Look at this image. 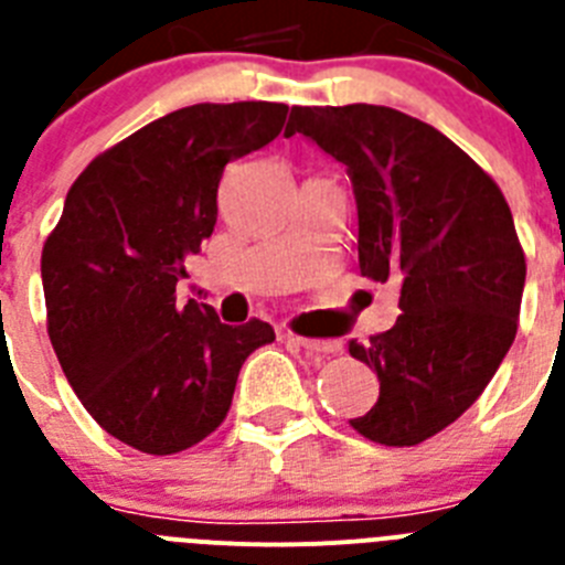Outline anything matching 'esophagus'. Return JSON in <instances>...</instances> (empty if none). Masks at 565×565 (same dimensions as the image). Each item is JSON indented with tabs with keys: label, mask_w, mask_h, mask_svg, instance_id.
<instances>
[{
	"label": "esophagus",
	"mask_w": 565,
	"mask_h": 565,
	"mask_svg": "<svg viewBox=\"0 0 565 565\" xmlns=\"http://www.w3.org/2000/svg\"><path fill=\"white\" fill-rule=\"evenodd\" d=\"M289 341L298 343L301 350L321 352V355H338L341 352V341H332V338H303V335H289Z\"/></svg>",
	"instance_id": "1"
}]
</instances>
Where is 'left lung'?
I'll return each mask as SVG.
<instances>
[{
  "instance_id": "8db88e82",
  "label": "left lung",
  "mask_w": 565,
  "mask_h": 565,
  "mask_svg": "<svg viewBox=\"0 0 565 565\" xmlns=\"http://www.w3.org/2000/svg\"><path fill=\"white\" fill-rule=\"evenodd\" d=\"M296 134L347 164L361 276L401 287L395 327L350 341L381 384L350 426L424 444L480 398L518 335L526 255L512 210L452 139L392 107H292L284 136Z\"/></svg>"
}]
</instances>
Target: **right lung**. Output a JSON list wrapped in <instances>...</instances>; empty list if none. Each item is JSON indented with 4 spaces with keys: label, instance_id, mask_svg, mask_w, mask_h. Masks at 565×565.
<instances>
[{
    "label": "right lung",
    "instance_id": "add662e5",
    "mask_svg": "<svg viewBox=\"0 0 565 565\" xmlns=\"http://www.w3.org/2000/svg\"><path fill=\"white\" fill-rule=\"evenodd\" d=\"M287 105H190L107 147L67 190L42 249L47 335L93 420L147 455L184 452L222 426L267 321L230 327L175 303L184 258L218 218L230 161L281 134Z\"/></svg>",
    "mask_w": 565,
    "mask_h": 565
}]
</instances>
